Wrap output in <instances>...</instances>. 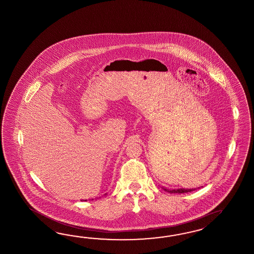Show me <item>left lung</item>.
I'll return each instance as SVG.
<instances>
[{"label":"left lung","mask_w":254,"mask_h":254,"mask_svg":"<svg viewBox=\"0 0 254 254\" xmlns=\"http://www.w3.org/2000/svg\"><path fill=\"white\" fill-rule=\"evenodd\" d=\"M198 188H200V187H198ZM162 189L164 190V191H166L168 192H171V193H185V192H192V191H194L195 190V188L193 189H185V188H180V189H173V190H171V189H167V188H165V187H162Z\"/></svg>","instance_id":"obj_1"}]
</instances>
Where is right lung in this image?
I'll use <instances>...</instances> for the list:
<instances>
[{
	"label": "right lung",
	"mask_w": 254,
	"mask_h": 254,
	"mask_svg": "<svg viewBox=\"0 0 254 254\" xmlns=\"http://www.w3.org/2000/svg\"><path fill=\"white\" fill-rule=\"evenodd\" d=\"M105 194H106V193H105ZM92 200H93V199H92Z\"/></svg>",
	"instance_id": "add662e5"
}]
</instances>
